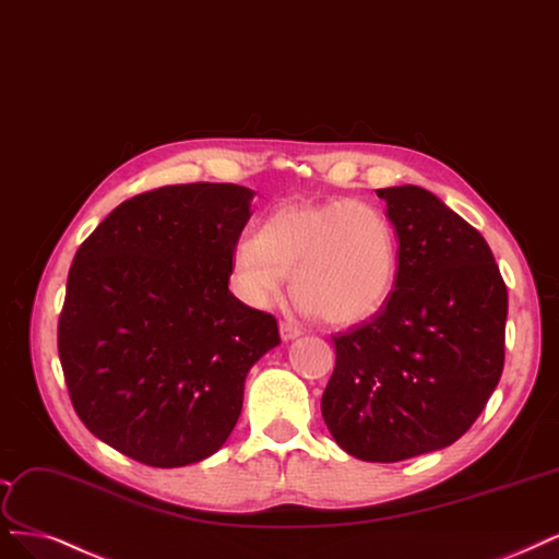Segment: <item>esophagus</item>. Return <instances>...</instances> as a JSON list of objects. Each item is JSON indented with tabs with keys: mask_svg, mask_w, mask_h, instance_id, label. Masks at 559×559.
I'll use <instances>...</instances> for the list:
<instances>
[{
	"mask_svg": "<svg viewBox=\"0 0 559 559\" xmlns=\"http://www.w3.org/2000/svg\"><path fill=\"white\" fill-rule=\"evenodd\" d=\"M300 333H302V331H300V325H298L296 321H282V323H280V335H282L284 342L296 340Z\"/></svg>",
	"mask_w": 559,
	"mask_h": 559,
	"instance_id": "34e87169",
	"label": "esophagus"
}]
</instances>
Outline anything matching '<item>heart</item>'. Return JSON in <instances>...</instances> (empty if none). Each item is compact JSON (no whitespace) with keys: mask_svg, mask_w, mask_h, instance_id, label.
Wrapping results in <instances>:
<instances>
[{"mask_svg":"<svg viewBox=\"0 0 559 559\" xmlns=\"http://www.w3.org/2000/svg\"><path fill=\"white\" fill-rule=\"evenodd\" d=\"M240 296L254 307L275 305L286 275L302 310L331 325L372 317L397 277V236L381 210L349 199L292 201L275 207L257 238L234 254Z\"/></svg>","mask_w":559,"mask_h":559,"instance_id":"heart-1","label":"heart"}]
</instances>
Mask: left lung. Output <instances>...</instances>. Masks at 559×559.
Returning a JSON list of instances; mask_svg holds the SVG:
<instances>
[{"label":"left lung","mask_w":559,"mask_h":559,"mask_svg":"<svg viewBox=\"0 0 559 559\" xmlns=\"http://www.w3.org/2000/svg\"><path fill=\"white\" fill-rule=\"evenodd\" d=\"M397 234V277L370 319L333 335L321 414L368 463L451 447L504 370L509 294L486 238L430 191L377 189Z\"/></svg>","instance_id":"obj_1"}]
</instances>
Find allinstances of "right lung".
<instances>
[{"instance_id": "1", "label": "right lung", "mask_w": 559, "mask_h": 559, "mask_svg": "<svg viewBox=\"0 0 559 559\" xmlns=\"http://www.w3.org/2000/svg\"><path fill=\"white\" fill-rule=\"evenodd\" d=\"M254 191L166 185L120 203L73 257L57 352L75 414L150 467L222 449L277 319L228 292Z\"/></svg>"}]
</instances>
